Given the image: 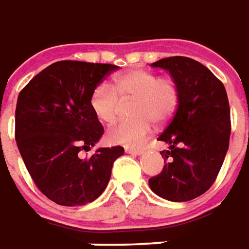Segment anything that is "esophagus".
<instances>
[{
  "label": "esophagus",
  "mask_w": 249,
  "mask_h": 249,
  "mask_svg": "<svg viewBox=\"0 0 249 249\" xmlns=\"http://www.w3.org/2000/svg\"><path fill=\"white\" fill-rule=\"evenodd\" d=\"M126 153L128 154H134V156H141L143 153L142 149H134V147H126Z\"/></svg>",
  "instance_id": "34e87169"
}]
</instances>
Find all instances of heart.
Wrapping results in <instances>:
<instances>
[{"instance_id": "heart-1", "label": "heart", "mask_w": 249, "mask_h": 249, "mask_svg": "<svg viewBox=\"0 0 249 249\" xmlns=\"http://www.w3.org/2000/svg\"><path fill=\"white\" fill-rule=\"evenodd\" d=\"M119 99L134 98L131 121L118 122L107 131V139L114 144L137 146L151 133V121H167L179 102V88L170 77H158L144 70L127 72L112 79L108 84H98L89 96V106L102 123L114 122L119 108Z\"/></svg>"}]
</instances>
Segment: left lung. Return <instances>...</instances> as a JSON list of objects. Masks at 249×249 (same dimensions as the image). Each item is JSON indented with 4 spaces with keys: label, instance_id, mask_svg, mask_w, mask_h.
I'll use <instances>...</instances> for the list:
<instances>
[{
    "label": "left lung",
    "instance_id": "left-lung-1",
    "mask_svg": "<svg viewBox=\"0 0 249 249\" xmlns=\"http://www.w3.org/2000/svg\"><path fill=\"white\" fill-rule=\"evenodd\" d=\"M166 70L179 88L172 121L158 137L169 144L161 151L162 172L149 179L150 189L174 202L204 195L217 177L229 147L231 115L224 84L198 61L173 56L153 63Z\"/></svg>",
    "mask_w": 249,
    "mask_h": 249
}]
</instances>
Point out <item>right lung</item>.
<instances>
[{
    "label": "right lung",
    "instance_id": "add662e5",
    "mask_svg": "<svg viewBox=\"0 0 249 249\" xmlns=\"http://www.w3.org/2000/svg\"><path fill=\"white\" fill-rule=\"evenodd\" d=\"M114 64L63 60L37 73L21 89L16 107V142L41 193L64 206L96 200L108 184L111 169L124 153L121 146L100 147L88 158L105 128L89 96Z\"/></svg>",
    "mask_w": 249,
    "mask_h": 249
}]
</instances>
